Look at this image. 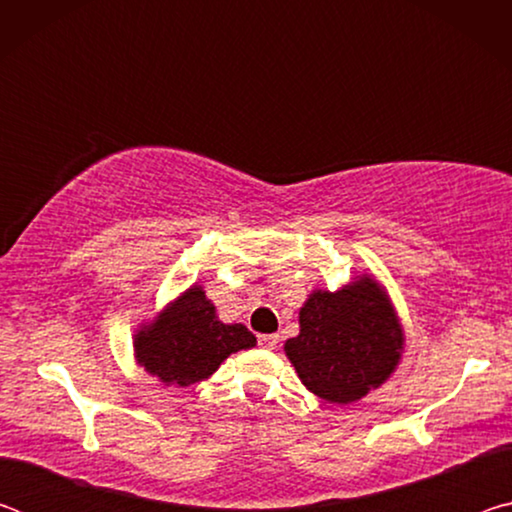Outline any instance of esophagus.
Listing matches in <instances>:
<instances>
[{
    "label": "esophagus",
    "mask_w": 512,
    "mask_h": 512,
    "mask_svg": "<svg viewBox=\"0 0 512 512\" xmlns=\"http://www.w3.org/2000/svg\"><path fill=\"white\" fill-rule=\"evenodd\" d=\"M257 341H259V345H262V348L273 350L275 345H277V341H280V336H277V334H259Z\"/></svg>",
    "instance_id": "esophagus-1"
}]
</instances>
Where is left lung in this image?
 Returning <instances> with one entry per match:
<instances>
[{
  "instance_id": "1",
  "label": "left lung",
  "mask_w": 512,
  "mask_h": 512,
  "mask_svg": "<svg viewBox=\"0 0 512 512\" xmlns=\"http://www.w3.org/2000/svg\"><path fill=\"white\" fill-rule=\"evenodd\" d=\"M404 334L386 291L370 275L341 291L318 289L300 309V334L284 343L311 393L350 404L379 388L402 357Z\"/></svg>"
}]
</instances>
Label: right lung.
<instances>
[{
    "label": "right lung",
    "mask_w": 512,
    "mask_h": 512,
    "mask_svg": "<svg viewBox=\"0 0 512 512\" xmlns=\"http://www.w3.org/2000/svg\"><path fill=\"white\" fill-rule=\"evenodd\" d=\"M255 334L235 323L225 325L216 316L212 300L194 284L162 314L135 334V359L164 386H189L203 381L232 352L255 348Z\"/></svg>",
    "instance_id": "obj_1"
}]
</instances>
